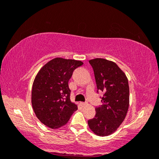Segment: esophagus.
<instances>
[{"label": "esophagus", "mask_w": 159, "mask_h": 159, "mask_svg": "<svg viewBox=\"0 0 159 159\" xmlns=\"http://www.w3.org/2000/svg\"><path fill=\"white\" fill-rule=\"evenodd\" d=\"M80 104H81V106H83V107H85V106H86L88 105L87 103H84V102H81L80 103Z\"/></svg>", "instance_id": "esophagus-1"}]
</instances>
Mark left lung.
<instances>
[{"instance_id":"obj_1","label":"left lung","mask_w":159,"mask_h":159,"mask_svg":"<svg viewBox=\"0 0 159 159\" xmlns=\"http://www.w3.org/2000/svg\"><path fill=\"white\" fill-rule=\"evenodd\" d=\"M93 69L98 91H103L102 105L96 108V116L88 120L97 136H106L116 131L124 121L129 106V86L124 71L113 61L104 58L89 61Z\"/></svg>"}]
</instances>
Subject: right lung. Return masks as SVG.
Here are the masks:
<instances>
[{
  "label": "right lung",
  "instance_id": "add662e5",
  "mask_svg": "<svg viewBox=\"0 0 159 159\" xmlns=\"http://www.w3.org/2000/svg\"><path fill=\"white\" fill-rule=\"evenodd\" d=\"M80 61L56 58L41 68L32 87L31 103L37 118L51 129H58L67 124L76 104L70 100L68 80L73 70L82 66Z\"/></svg>",
  "mask_w": 159,
  "mask_h": 159
}]
</instances>
